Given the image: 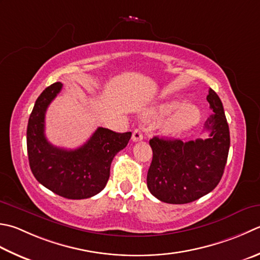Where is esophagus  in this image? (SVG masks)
<instances>
[{
  "instance_id": "obj_1",
  "label": "esophagus",
  "mask_w": 260,
  "mask_h": 260,
  "mask_svg": "<svg viewBox=\"0 0 260 260\" xmlns=\"http://www.w3.org/2000/svg\"><path fill=\"white\" fill-rule=\"evenodd\" d=\"M132 140L134 142H139L143 140V134H142V131L140 128H135L133 132V135H132Z\"/></svg>"
}]
</instances>
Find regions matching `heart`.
I'll return each instance as SVG.
<instances>
[{"instance_id": "heart-1", "label": "heart", "mask_w": 260, "mask_h": 260, "mask_svg": "<svg viewBox=\"0 0 260 260\" xmlns=\"http://www.w3.org/2000/svg\"><path fill=\"white\" fill-rule=\"evenodd\" d=\"M174 113H172V111ZM171 115L162 125L164 133L168 135H178L190 129L201 119V111L195 105L182 104L181 101L172 100L154 107L149 111V117L157 118Z\"/></svg>"}]
</instances>
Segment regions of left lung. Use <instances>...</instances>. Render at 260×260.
Masks as SVG:
<instances>
[{"instance_id":"obj_1","label":"left lung","mask_w":260,"mask_h":260,"mask_svg":"<svg viewBox=\"0 0 260 260\" xmlns=\"http://www.w3.org/2000/svg\"><path fill=\"white\" fill-rule=\"evenodd\" d=\"M207 101L213 110L204 125L206 139L150 140L153 152L147 171V188L152 195L169 204H187L211 192L224 172L230 132L221 99L208 90Z\"/></svg>"}]
</instances>
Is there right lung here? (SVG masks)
I'll return each mask as SVG.
<instances>
[{
    "label": "right lung",
    "mask_w": 260,
    "mask_h": 260,
    "mask_svg": "<svg viewBox=\"0 0 260 260\" xmlns=\"http://www.w3.org/2000/svg\"><path fill=\"white\" fill-rule=\"evenodd\" d=\"M62 88L60 82L53 83L36 100L27 127L29 165L36 179L55 194L84 200L106 187L111 162L128 144L132 133L98 127L86 143L75 150L50 144L45 136V114Z\"/></svg>",
    "instance_id": "add662e5"
}]
</instances>
